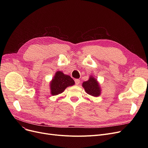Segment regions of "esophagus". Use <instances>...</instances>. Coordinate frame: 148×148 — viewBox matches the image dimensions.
Instances as JSON below:
<instances>
[{
    "label": "esophagus",
    "instance_id": "obj_1",
    "mask_svg": "<svg viewBox=\"0 0 148 148\" xmlns=\"http://www.w3.org/2000/svg\"><path fill=\"white\" fill-rule=\"evenodd\" d=\"M75 83L76 85H79L80 84V80L79 79H75Z\"/></svg>",
    "mask_w": 148,
    "mask_h": 148
}]
</instances>
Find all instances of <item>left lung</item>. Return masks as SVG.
<instances>
[{
  "mask_svg": "<svg viewBox=\"0 0 148 148\" xmlns=\"http://www.w3.org/2000/svg\"><path fill=\"white\" fill-rule=\"evenodd\" d=\"M85 91L93 97H98L101 94V89L97 81L93 77H90L88 81L84 82L82 84Z\"/></svg>",
  "mask_w": 148,
  "mask_h": 148,
  "instance_id": "obj_1",
  "label": "left lung"
}]
</instances>
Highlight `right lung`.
Wrapping results in <instances>:
<instances>
[{
  "label": "right lung",
  "instance_id": "add662e5",
  "mask_svg": "<svg viewBox=\"0 0 148 148\" xmlns=\"http://www.w3.org/2000/svg\"><path fill=\"white\" fill-rule=\"evenodd\" d=\"M74 84V81L71 77L65 75L61 71H58L50 83L51 94L58 95L63 92L68 86Z\"/></svg>",
  "mask_w": 148,
  "mask_h": 148
}]
</instances>
